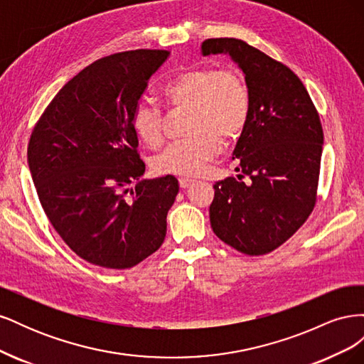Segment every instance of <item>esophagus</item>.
<instances>
[{
	"label": "esophagus",
	"instance_id": "34e87169",
	"mask_svg": "<svg viewBox=\"0 0 364 364\" xmlns=\"http://www.w3.org/2000/svg\"><path fill=\"white\" fill-rule=\"evenodd\" d=\"M193 183H194V181H193V179H188V178H181V179H179V185H181L182 190L190 188V186H191Z\"/></svg>",
	"mask_w": 364,
	"mask_h": 364
}]
</instances>
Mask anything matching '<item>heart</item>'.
<instances>
[{
	"label": "heart",
	"mask_w": 364,
	"mask_h": 364,
	"mask_svg": "<svg viewBox=\"0 0 364 364\" xmlns=\"http://www.w3.org/2000/svg\"><path fill=\"white\" fill-rule=\"evenodd\" d=\"M170 107H190L191 136L173 141L153 158L158 174L196 176L222 150V139L232 141L245 130L250 115L249 86L234 70L200 67L183 71L164 86ZM132 127L149 147L164 139L162 109L150 100L139 102Z\"/></svg>",
	"instance_id": "1"
}]
</instances>
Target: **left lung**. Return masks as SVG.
<instances>
[{
	"mask_svg": "<svg viewBox=\"0 0 364 364\" xmlns=\"http://www.w3.org/2000/svg\"><path fill=\"white\" fill-rule=\"evenodd\" d=\"M203 56L228 53L243 70L250 115L232 158L238 179L214 183V234L241 253L266 255L284 245L317 200L323 130L304 83L289 67L235 38L202 43ZM243 177H249L247 183Z\"/></svg>",
	"mask_w": 364,
	"mask_h": 364,
	"instance_id": "1",
	"label": "left lung"
}]
</instances>
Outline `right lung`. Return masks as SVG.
<instances>
[{
    "mask_svg": "<svg viewBox=\"0 0 364 364\" xmlns=\"http://www.w3.org/2000/svg\"><path fill=\"white\" fill-rule=\"evenodd\" d=\"M168 56L132 50L95 60L62 87L31 132L27 159L43 211L75 255L95 266L134 267L167 234L179 182L170 174L141 179L146 164L132 114Z\"/></svg>",
    "mask_w": 364,
    "mask_h": 364,
    "instance_id": "add662e5",
    "label": "right lung"
}]
</instances>
